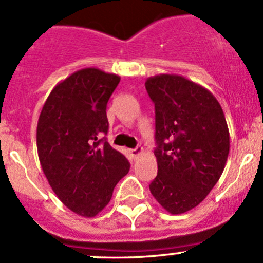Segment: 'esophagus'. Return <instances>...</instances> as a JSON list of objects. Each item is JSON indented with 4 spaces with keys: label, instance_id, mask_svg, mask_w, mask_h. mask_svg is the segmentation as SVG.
Here are the masks:
<instances>
[{
    "label": "esophagus",
    "instance_id": "obj_1",
    "mask_svg": "<svg viewBox=\"0 0 263 263\" xmlns=\"http://www.w3.org/2000/svg\"><path fill=\"white\" fill-rule=\"evenodd\" d=\"M129 155L132 156V158H137V156L140 155V154L142 153V147H135V148H129L128 150Z\"/></svg>",
    "mask_w": 263,
    "mask_h": 263
}]
</instances>
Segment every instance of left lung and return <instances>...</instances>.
I'll return each mask as SVG.
<instances>
[{
  "label": "left lung",
  "mask_w": 263,
  "mask_h": 263,
  "mask_svg": "<svg viewBox=\"0 0 263 263\" xmlns=\"http://www.w3.org/2000/svg\"><path fill=\"white\" fill-rule=\"evenodd\" d=\"M145 86L155 105L158 161L148 188L168 213H187L205 200L225 168L230 141L224 112L208 89L183 76H154Z\"/></svg>",
  "instance_id": "1"
}]
</instances>
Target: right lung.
Wrapping results in <instances>:
<instances>
[{"label": "right lung", "mask_w": 263, "mask_h": 263, "mask_svg": "<svg viewBox=\"0 0 263 263\" xmlns=\"http://www.w3.org/2000/svg\"><path fill=\"white\" fill-rule=\"evenodd\" d=\"M121 78L99 68L76 71L54 86L36 127L44 176L57 197L85 217L98 215L129 171L126 156L108 144L107 104Z\"/></svg>", "instance_id": "right-lung-1"}]
</instances>
